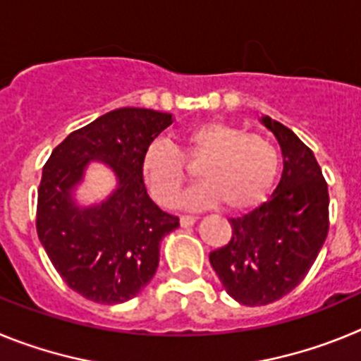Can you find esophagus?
Segmentation results:
<instances>
[{
  "mask_svg": "<svg viewBox=\"0 0 361 361\" xmlns=\"http://www.w3.org/2000/svg\"><path fill=\"white\" fill-rule=\"evenodd\" d=\"M195 222H197L195 216H190V215L180 216V226H183V228H190V226H193Z\"/></svg>",
  "mask_w": 361,
  "mask_h": 361,
  "instance_id": "esophagus-1",
  "label": "esophagus"
}]
</instances>
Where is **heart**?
Returning a JSON list of instances; mask_svg holds the SVG:
<instances>
[{
	"mask_svg": "<svg viewBox=\"0 0 361 361\" xmlns=\"http://www.w3.org/2000/svg\"><path fill=\"white\" fill-rule=\"evenodd\" d=\"M183 146L190 161H202L197 173L204 180L184 195V208H209L222 200L229 212H245L266 200L275 184L280 162L275 146L235 124H195L183 135ZM183 153L164 139L152 142L145 153L142 177L162 206H171L186 183Z\"/></svg>",
	"mask_w": 361,
	"mask_h": 361,
	"instance_id": "b5f03b06",
	"label": "heart"
}]
</instances>
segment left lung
I'll return each instance as SVG.
<instances>
[{"mask_svg":"<svg viewBox=\"0 0 361 361\" xmlns=\"http://www.w3.org/2000/svg\"><path fill=\"white\" fill-rule=\"evenodd\" d=\"M260 123L279 141L283 170L273 195L231 219V240L209 253L226 293L242 305H266L305 279L329 231V191L314 153L271 117Z\"/></svg>","mask_w":361,"mask_h":361,"instance_id":"left-lung-1","label":"left lung"}]
</instances>
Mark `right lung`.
I'll return each instance as SVG.
<instances>
[{
    "mask_svg": "<svg viewBox=\"0 0 361 361\" xmlns=\"http://www.w3.org/2000/svg\"><path fill=\"white\" fill-rule=\"evenodd\" d=\"M171 123V114L148 108L111 110L70 133L44 164L37 237L68 288L92 302L114 305L139 295L157 271L162 238L178 228L142 178L146 149ZM94 160L116 175V190L81 207L75 190Z\"/></svg>",
    "mask_w": 361,
    "mask_h": 361,
    "instance_id": "obj_1",
    "label": "right lung"
}]
</instances>
